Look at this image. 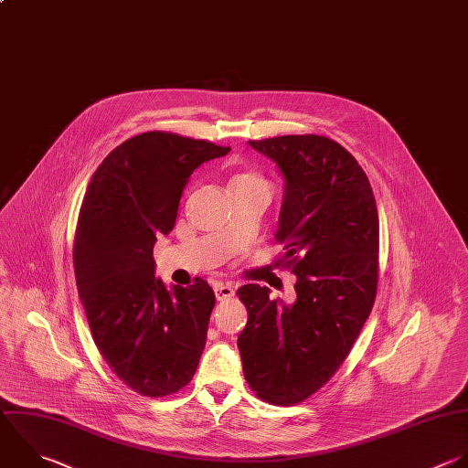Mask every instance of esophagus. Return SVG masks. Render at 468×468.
I'll use <instances>...</instances> for the list:
<instances>
[{
  "label": "esophagus",
  "instance_id": "esophagus-1",
  "mask_svg": "<svg viewBox=\"0 0 468 468\" xmlns=\"http://www.w3.org/2000/svg\"><path fill=\"white\" fill-rule=\"evenodd\" d=\"M214 294L219 302L227 300V298H232L234 296V287L230 283H216L214 285Z\"/></svg>",
  "mask_w": 468,
  "mask_h": 468
}]
</instances>
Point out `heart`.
<instances>
[{
	"label": "heart",
	"mask_w": 468,
	"mask_h": 468,
	"mask_svg": "<svg viewBox=\"0 0 468 468\" xmlns=\"http://www.w3.org/2000/svg\"><path fill=\"white\" fill-rule=\"evenodd\" d=\"M254 181H263L260 176L252 174V172H239L236 176H232L229 186H236V185H245V183H254Z\"/></svg>",
	"instance_id": "heart-1"
}]
</instances>
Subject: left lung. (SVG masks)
Returning a JSON list of instances; mask_svg holds the SVG:
<instances>
[{
  "label": "left lung",
  "instance_id": "1",
  "mask_svg": "<svg viewBox=\"0 0 468 468\" xmlns=\"http://www.w3.org/2000/svg\"><path fill=\"white\" fill-rule=\"evenodd\" d=\"M249 144L276 163L283 201L276 239L296 276V300L269 287L238 289L249 320L238 336L243 373L256 395L291 406L340 367L367 320L378 274V214L356 159L320 135H283Z\"/></svg>",
  "mask_w": 468,
  "mask_h": 468
}]
</instances>
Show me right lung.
I'll return each instance as SVG.
<instances>
[{"instance_id": "add662e5", "label": "right lung", "mask_w": 468, "mask_h": 468, "mask_svg": "<svg viewBox=\"0 0 468 468\" xmlns=\"http://www.w3.org/2000/svg\"><path fill=\"white\" fill-rule=\"evenodd\" d=\"M229 152L146 132L102 161L84 196L73 247L80 302L108 366L146 397L192 380L216 303L205 280L168 289L155 278L154 245L172 232L194 170Z\"/></svg>"}]
</instances>
